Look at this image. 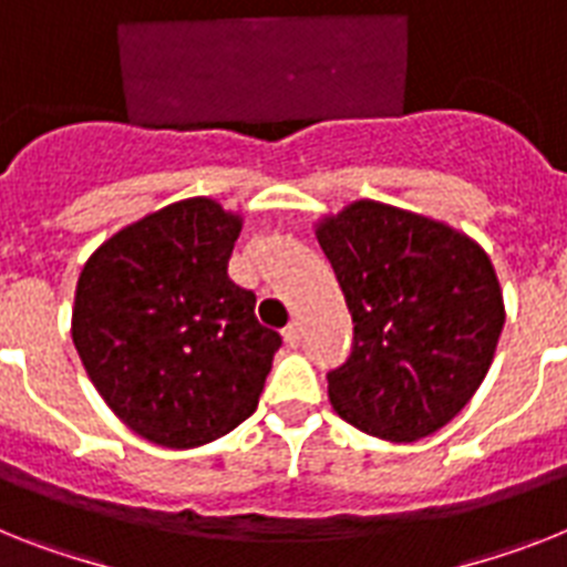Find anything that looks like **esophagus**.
<instances>
[{"label": "esophagus", "instance_id": "esophagus-1", "mask_svg": "<svg viewBox=\"0 0 567 567\" xmlns=\"http://www.w3.org/2000/svg\"><path fill=\"white\" fill-rule=\"evenodd\" d=\"M284 341H287L289 348H298V344H301V324H298V321H292V324L284 330Z\"/></svg>", "mask_w": 567, "mask_h": 567}]
</instances>
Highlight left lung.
<instances>
[{"mask_svg": "<svg viewBox=\"0 0 567 567\" xmlns=\"http://www.w3.org/2000/svg\"><path fill=\"white\" fill-rule=\"evenodd\" d=\"M353 316L348 362L327 373L336 414L391 443L429 437L484 382L504 298L478 243L446 223L359 199L316 226Z\"/></svg>", "mask_w": 567, "mask_h": 567, "instance_id": "1", "label": "left lung"}]
</instances>
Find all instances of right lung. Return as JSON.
I'll return each instance as SVG.
<instances>
[{"label":"right lung","mask_w":567,"mask_h":567,"mask_svg":"<svg viewBox=\"0 0 567 567\" xmlns=\"http://www.w3.org/2000/svg\"><path fill=\"white\" fill-rule=\"evenodd\" d=\"M243 228L208 196L153 210L97 246L78 278L72 339L115 417L165 449L251 417L280 336L228 278Z\"/></svg>","instance_id":"obj_1"}]
</instances>
